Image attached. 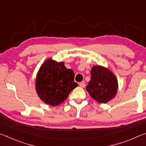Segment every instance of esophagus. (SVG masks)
<instances>
[{"instance_id":"34e87169","label":"esophagus","mask_w":146,"mask_h":146,"mask_svg":"<svg viewBox=\"0 0 146 146\" xmlns=\"http://www.w3.org/2000/svg\"><path fill=\"white\" fill-rule=\"evenodd\" d=\"M79 86H80L81 88H85L86 84H85L84 81H82V82H81L79 83Z\"/></svg>"}]
</instances>
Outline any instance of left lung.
Instances as JSON below:
<instances>
[{
	"mask_svg": "<svg viewBox=\"0 0 146 146\" xmlns=\"http://www.w3.org/2000/svg\"><path fill=\"white\" fill-rule=\"evenodd\" d=\"M118 88V80L114 73L104 66H93L86 90L94 100L98 103H107L115 97Z\"/></svg>",
	"mask_w": 146,
	"mask_h": 146,
	"instance_id": "8db88e82",
	"label": "left lung"
}]
</instances>
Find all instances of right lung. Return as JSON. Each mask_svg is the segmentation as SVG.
<instances>
[{"label":"right lung","mask_w":146,"mask_h":146,"mask_svg":"<svg viewBox=\"0 0 146 146\" xmlns=\"http://www.w3.org/2000/svg\"><path fill=\"white\" fill-rule=\"evenodd\" d=\"M74 77L73 71L66 68L64 62L47 59L36 74V93L46 104L58 106L67 99L71 91L77 87Z\"/></svg>","instance_id":"obj_1"}]
</instances>
